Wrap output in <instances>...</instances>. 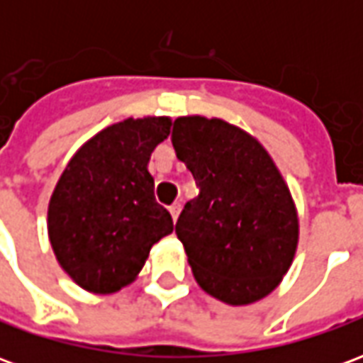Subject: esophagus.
<instances>
[{
	"label": "esophagus",
	"mask_w": 363,
	"mask_h": 363,
	"mask_svg": "<svg viewBox=\"0 0 363 363\" xmlns=\"http://www.w3.org/2000/svg\"><path fill=\"white\" fill-rule=\"evenodd\" d=\"M169 212H171V216H173V221H177L179 213H181V204H179V202H174V204L169 208Z\"/></svg>",
	"instance_id": "34e87169"
}]
</instances>
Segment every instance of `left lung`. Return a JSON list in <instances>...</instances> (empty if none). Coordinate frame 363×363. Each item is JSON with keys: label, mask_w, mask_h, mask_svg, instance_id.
<instances>
[{"label": "left lung", "mask_w": 363, "mask_h": 363, "mask_svg": "<svg viewBox=\"0 0 363 363\" xmlns=\"http://www.w3.org/2000/svg\"><path fill=\"white\" fill-rule=\"evenodd\" d=\"M173 147L200 194L177 221L198 286L228 305L267 297L294 262V198L262 143L221 118L179 116Z\"/></svg>", "instance_id": "obj_1"}]
</instances>
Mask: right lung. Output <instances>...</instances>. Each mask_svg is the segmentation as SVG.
I'll return each mask as SVG.
<instances>
[{
	"mask_svg": "<svg viewBox=\"0 0 363 363\" xmlns=\"http://www.w3.org/2000/svg\"><path fill=\"white\" fill-rule=\"evenodd\" d=\"M169 116L126 118L75 151L48 204V237L64 272L91 294L138 278L173 218L155 202L147 163L171 132Z\"/></svg>",
	"mask_w": 363,
	"mask_h": 363,
	"instance_id": "right-lung-1",
	"label": "right lung"
}]
</instances>
